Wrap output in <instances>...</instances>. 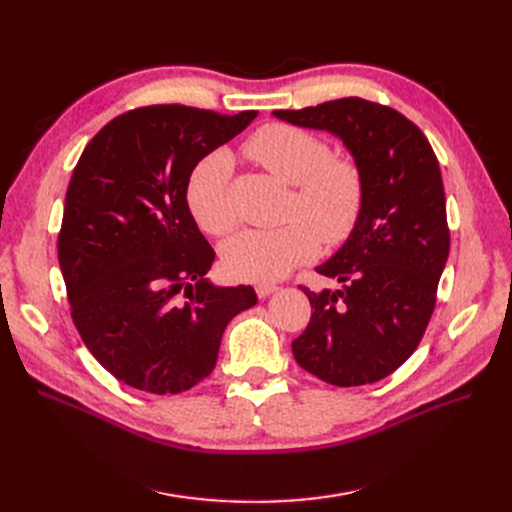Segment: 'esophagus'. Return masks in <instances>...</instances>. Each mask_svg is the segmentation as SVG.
<instances>
[{"label": "esophagus", "instance_id": "34e87169", "mask_svg": "<svg viewBox=\"0 0 512 512\" xmlns=\"http://www.w3.org/2000/svg\"><path fill=\"white\" fill-rule=\"evenodd\" d=\"M275 290H277L275 284H258V286H256V294H258L260 299H267L269 294H273Z\"/></svg>", "mask_w": 512, "mask_h": 512}]
</instances>
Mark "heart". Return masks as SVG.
I'll list each match as a JSON object with an SVG mask.
<instances>
[{
	"label": "heart",
	"instance_id": "1",
	"mask_svg": "<svg viewBox=\"0 0 512 512\" xmlns=\"http://www.w3.org/2000/svg\"><path fill=\"white\" fill-rule=\"evenodd\" d=\"M245 151L275 177L294 183L288 215L303 218L277 228L243 230L232 237L222 250V265L232 280L275 282L314 260L320 237L327 245L348 241L365 205V175L359 162L350 156H331L322 136L292 123H267L250 136ZM230 179V153L215 149L196 162L185 185L190 213L213 237L228 235L239 220Z\"/></svg>",
	"mask_w": 512,
	"mask_h": 512
}]
</instances>
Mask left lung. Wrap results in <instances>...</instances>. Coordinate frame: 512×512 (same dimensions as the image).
Returning a JSON list of instances; mask_svg holds the SVG:
<instances>
[{
  "label": "left lung",
  "mask_w": 512,
  "mask_h": 512,
  "mask_svg": "<svg viewBox=\"0 0 512 512\" xmlns=\"http://www.w3.org/2000/svg\"><path fill=\"white\" fill-rule=\"evenodd\" d=\"M273 115L333 132L365 175L359 224L342 250L316 269L342 288L301 286L312 318L292 342V354L333 386L378 382L410 359L436 307L451 247L438 158L416 123L363 98Z\"/></svg>",
  "instance_id": "1"
}]
</instances>
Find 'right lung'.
I'll return each mask as SVG.
<instances>
[{
    "instance_id": "1",
    "label": "right lung",
    "mask_w": 512,
    "mask_h": 512,
    "mask_svg": "<svg viewBox=\"0 0 512 512\" xmlns=\"http://www.w3.org/2000/svg\"><path fill=\"white\" fill-rule=\"evenodd\" d=\"M256 115L134 108L74 168L57 239L70 316L96 361L132 389L190 391L213 371L226 324L258 301L252 286L207 282L215 252L185 200L196 162Z\"/></svg>"
}]
</instances>
